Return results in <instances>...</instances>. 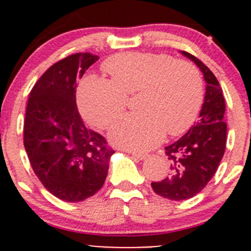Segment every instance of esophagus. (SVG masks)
<instances>
[{"label": "esophagus", "mask_w": 251, "mask_h": 251, "mask_svg": "<svg viewBox=\"0 0 251 251\" xmlns=\"http://www.w3.org/2000/svg\"><path fill=\"white\" fill-rule=\"evenodd\" d=\"M128 153H130L132 156H135V158H137L138 160H143V159L147 158V154L144 153H138V151H128Z\"/></svg>", "instance_id": "esophagus-1"}]
</instances>
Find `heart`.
Masks as SVG:
<instances>
[{"instance_id":"heart-1","label":"heart","mask_w":251,"mask_h":251,"mask_svg":"<svg viewBox=\"0 0 251 251\" xmlns=\"http://www.w3.org/2000/svg\"><path fill=\"white\" fill-rule=\"evenodd\" d=\"M103 69L111 80L87 75L78 87L83 116L98 128H108L127 105V95L140 93L138 109L114 125L110 140L133 151H147L160 143L165 131L178 136L198 116L204 86L189 63L164 53L126 52L108 58Z\"/></svg>"}]
</instances>
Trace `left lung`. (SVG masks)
<instances>
[{
    "label": "left lung",
    "instance_id": "left-lung-1",
    "mask_svg": "<svg viewBox=\"0 0 251 251\" xmlns=\"http://www.w3.org/2000/svg\"><path fill=\"white\" fill-rule=\"evenodd\" d=\"M182 54L201 70L206 92L199 120L178 141L165 147V154L170 160V175L159 182H151L153 191L170 201H186L203 191L219 168L227 137L226 105L219 81L198 58L188 52Z\"/></svg>",
    "mask_w": 251,
    "mask_h": 251
}]
</instances>
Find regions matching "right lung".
Listing matches in <instances>:
<instances>
[{
    "instance_id": "1",
    "label": "right lung",
    "mask_w": 251,
    "mask_h": 251,
    "mask_svg": "<svg viewBox=\"0 0 251 251\" xmlns=\"http://www.w3.org/2000/svg\"><path fill=\"white\" fill-rule=\"evenodd\" d=\"M75 53L54 63L30 92L24 120V147L45 188L60 201L76 203L95 196L109 169L111 147L88 130L76 105L78 78L98 60Z\"/></svg>"
}]
</instances>
